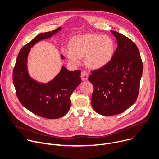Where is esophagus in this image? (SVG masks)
<instances>
[{"label":"esophagus","instance_id":"34e87169","mask_svg":"<svg viewBox=\"0 0 159 159\" xmlns=\"http://www.w3.org/2000/svg\"><path fill=\"white\" fill-rule=\"evenodd\" d=\"M81 80L83 81H86L88 80V73L86 71H83L81 72Z\"/></svg>","mask_w":159,"mask_h":159}]
</instances>
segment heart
<instances>
[{
	"instance_id": "b5f03b06",
	"label": "heart",
	"mask_w": 159,
	"mask_h": 159,
	"mask_svg": "<svg viewBox=\"0 0 159 159\" xmlns=\"http://www.w3.org/2000/svg\"><path fill=\"white\" fill-rule=\"evenodd\" d=\"M114 51L115 44L111 38L93 34L76 36L72 39L70 49H63V52L73 64H78L80 58L84 56L85 64L93 69L107 65Z\"/></svg>"
}]
</instances>
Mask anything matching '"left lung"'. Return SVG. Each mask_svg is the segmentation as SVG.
I'll return each instance as SVG.
<instances>
[{
	"mask_svg": "<svg viewBox=\"0 0 159 159\" xmlns=\"http://www.w3.org/2000/svg\"><path fill=\"white\" fill-rule=\"evenodd\" d=\"M118 47L107 65L91 71L88 78L94 87L91 105L103 116L123 113L137 100L143 64L139 50L129 38L111 30Z\"/></svg>",
	"mask_w": 159,
	"mask_h": 159,
	"instance_id": "left-lung-1",
	"label": "left lung"
}]
</instances>
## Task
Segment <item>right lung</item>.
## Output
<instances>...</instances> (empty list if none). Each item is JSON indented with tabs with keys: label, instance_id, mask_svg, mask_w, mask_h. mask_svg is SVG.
Instances as JSON below:
<instances>
[{
	"label": "right lung",
	"instance_id": "obj_1",
	"mask_svg": "<svg viewBox=\"0 0 159 159\" xmlns=\"http://www.w3.org/2000/svg\"><path fill=\"white\" fill-rule=\"evenodd\" d=\"M56 29L41 33L22 48L13 70V83L20 103L39 116L56 119L65 115L71 106L70 97L81 83V71H68L62 66L60 72L48 83H41L30 77L27 71V56L30 49L38 42L51 38L61 30ZM61 55V59H64Z\"/></svg>",
	"mask_w": 159,
	"mask_h": 159
}]
</instances>
